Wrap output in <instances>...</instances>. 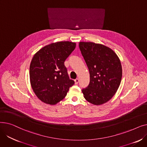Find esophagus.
<instances>
[{"instance_id": "obj_1", "label": "esophagus", "mask_w": 147, "mask_h": 147, "mask_svg": "<svg viewBox=\"0 0 147 147\" xmlns=\"http://www.w3.org/2000/svg\"><path fill=\"white\" fill-rule=\"evenodd\" d=\"M79 79H75V80H74L75 84H78V83H79Z\"/></svg>"}]
</instances>
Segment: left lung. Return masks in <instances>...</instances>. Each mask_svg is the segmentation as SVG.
<instances>
[{
    "mask_svg": "<svg viewBox=\"0 0 147 147\" xmlns=\"http://www.w3.org/2000/svg\"><path fill=\"white\" fill-rule=\"evenodd\" d=\"M79 46L90 74L88 86L82 90L84 98L94 105L103 104L112 98L120 84V61L111 49L103 45L82 42Z\"/></svg>",
    "mask_w": 147,
    "mask_h": 147,
    "instance_id": "1",
    "label": "left lung"
}]
</instances>
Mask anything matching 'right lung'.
I'll return each instance as SVG.
<instances>
[{
    "label": "right lung",
    "mask_w": 147,
    "mask_h": 147,
    "mask_svg": "<svg viewBox=\"0 0 147 147\" xmlns=\"http://www.w3.org/2000/svg\"><path fill=\"white\" fill-rule=\"evenodd\" d=\"M76 43L59 42L44 46L34 55L30 65V80L36 95L46 104H56L74 84L64 65Z\"/></svg>",
    "instance_id": "obj_1"
}]
</instances>
